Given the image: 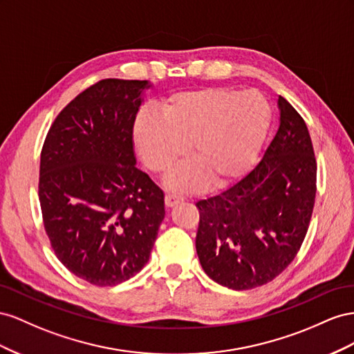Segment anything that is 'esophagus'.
<instances>
[{
    "mask_svg": "<svg viewBox=\"0 0 354 354\" xmlns=\"http://www.w3.org/2000/svg\"><path fill=\"white\" fill-rule=\"evenodd\" d=\"M180 201H184V197L176 196V194H166V197H165V203L167 207L175 206V205L180 203Z\"/></svg>",
    "mask_w": 354,
    "mask_h": 354,
    "instance_id": "esophagus-1",
    "label": "esophagus"
}]
</instances>
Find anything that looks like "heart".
<instances>
[{
  "mask_svg": "<svg viewBox=\"0 0 354 354\" xmlns=\"http://www.w3.org/2000/svg\"><path fill=\"white\" fill-rule=\"evenodd\" d=\"M270 118V105L258 92L209 87L169 97L161 105V117L147 111L138 114L133 138L154 174H166L188 147L193 165L170 175V188L193 189L205 178L210 185L224 187L254 163Z\"/></svg>",
  "mask_w": 354,
  "mask_h": 354,
  "instance_id": "heart-1",
  "label": "heart"
}]
</instances>
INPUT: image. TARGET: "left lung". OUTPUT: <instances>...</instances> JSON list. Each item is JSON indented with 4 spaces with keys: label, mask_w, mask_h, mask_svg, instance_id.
I'll return each mask as SVG.
<instances>
[{
    "label": "left lung",
    "mask_w": 354,
    "mask_h": 354,
    "mask_svg": "<svg viewBox=\"0 0 354 354\" xmlns=\"http://www.w3.org/2000/svg\"><path fill=\"white\" fill-rule=\"evenodd\" d=\"M280 126L264 157L224 193L196 203V249L206 274L236 290L268 283L306 239L317 163L304 118L279 96Z\"/></svg>",
    "instance_id": "8db88e82"
}]
</instances>
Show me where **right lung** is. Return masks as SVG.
Masks as SVG:
<instances>
[{"label": "right lung", "mask_w": 354, "mask_h": 354, "mask_svg": "<svg viewBox=\"0 0 354 354\" xmlns=\"http://www.w3.org/2000/svg\"><path fill=\"white\" fill-rule=\"evenodd\" d=\"M145 80L106 78L87 87L50 126L38 197L57 259L95 286H115L148 262L165 218V194L133 153Z\"/></svg>", "instance_id": "right-lung-1"}]
</instances>
